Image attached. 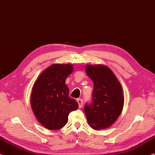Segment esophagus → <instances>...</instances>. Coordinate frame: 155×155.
I'll list each match as a JSON object with an SVG mask.
<instances>
[{"instance_id": "esophagus-1", "label": "esophagus", "mask_w": 155, "mask_h": 155, "mask_svg": "<svg viewBox=\"0 0 155 155\" xmlns=\"http://www.w3.org/2000/svg\"><path fill=\"white\" fill-rule=\"evenodd\" d=\"M77 102H78V107H79V108H81V107H83V100L81 99V98H78L77 99Z\"/></svg>"}]
</instances>
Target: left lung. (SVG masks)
Segmentation results:
<instances>
[{
  "label": "left lung",
  "instance_id": "left-lung-1",
  "mask_svg": "<svg viewBox=\"0 0 155 155\" xmlns=\"http://www.w3.org/2000/svg\"><path fill=\"white\" fill-rule=\"evenodd\" d=\"M86 73L94 83L91 101L84 107L89 125L94 129H104L115 122L124 106L122 89L108 67L90 65Z\"/></svg>",
  "mask_w": 155,
  "mask_h": 155
}]
</instances>
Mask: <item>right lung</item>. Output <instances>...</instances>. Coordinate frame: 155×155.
<instances>
[{"instance_id": "add662e5", "label": "right lung", "mask_w": 155, "mask_h": 155, "mask_svg": "<svg viewBox=\"0 0 155 155\" xmlns=\"http://www.w3.org/2000/svg\"><path fill=\"white\" fill-rule=\"evenodd\" d=\"M73 71L70 64H54L41 73L31 96L33 111L39 122L50 130H58L68 122V115L78 104L69 96L65 80Z\"/></svg>"}]
</instances>
